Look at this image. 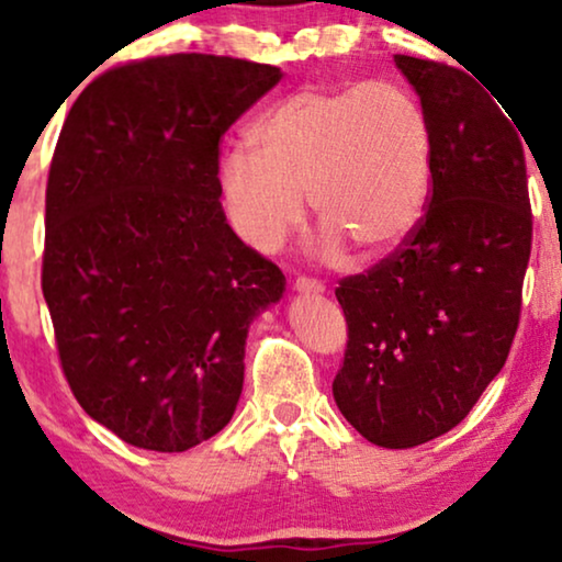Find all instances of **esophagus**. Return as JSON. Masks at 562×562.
I'll use <instances>...</instances> for the list:
<instances>
[{"label": "esophagus", "instance_id": "obj_1", "mask_svg": "<svg viewBox=\"0 0 562 562\" xmlns=\"http://www.w3.org/2000/svg\"><path fill=\"white\" fill-rule=\"evenodd\" d=\"M293 288L297 290V293H303V295H318V293H324L322 282L311 280V277H297V280L293 282Z\"/></svg>", "mask_w": 562, "mask_h": 562}]
</instances>
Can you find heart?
Here are the masks:
<instances>
[{
    "instance_id": "1",
    "label": "heart",
    "mask_w": 562,
    "mask_h": 562,
    "mask_svg": "<svg viewBox=\"0 0 562 562\" xmlns=\"http://www.w3.org/2000/svg\"><path fill=\"white\" fill-rule=\"evenodd\" d=\"M254 145L225 155L220 183L238 233L265 254L303 225V194L329 259L345 244L368 259L394 251L428 207L430 124L394 82L297 90L265 113Z\"/></svg>"
}]
</instances>
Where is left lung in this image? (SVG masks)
<instances>
[{
	"mask_svg": "<svg viewBox=\"0 0 562 562\" xmlns=\"http://www.w3.org/2000/svg\"><path fill=\"white\" fill-rule=\"evenodd\" d=\"M394 61L428 116L432 194L392 257L334 290L347 350L331 392L360 436L412 449L457 428L506 363L531 204L524 132L506 105L449 64L402 54Z\"/></svg>",
	"mask_w": 562,
	"mask_h": 562,
	"instance_id": "obj_1",
	"label": "left lung"
}]
</instances>
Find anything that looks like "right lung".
Instances as JSON below:
<instances>
[{
  "instance_id": "right-lung-1",
  "label": "right lung",
  "mask_w": 562,
  "mask_h": 562,
  "mask_svg": "<svg viewBox=\"0 0 562 562\" xmlns=\"http://www.w3.org/2000/svg\"><path fill=\"white\" fill-rule=\"evenodd\" d=\"M282 80L233 56H153L80 92L52 158L41 288L75 400L147 451L225 428L248 324L285 293L220 204V139Z\"/></svg>"
}]
</instances>
